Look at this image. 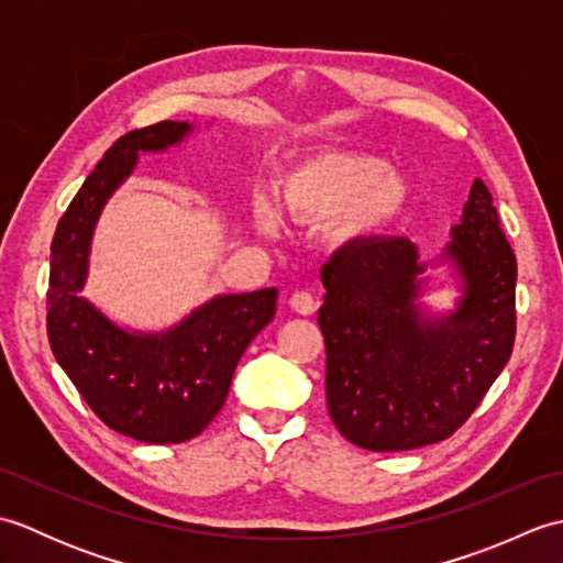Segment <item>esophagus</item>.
Wrapping results in <instances>:
<instances>
[{"label":"esophagus","instance_id":"34e87169","mask_svg":"<svg viewBox=\"0 0 563 563\" xmlns=\"http://www.w3.org/2000/svg\"><path fill=\"white\" fill-rule=\"evenodd\" d=\"M317 307H319V302L314 300L312 295L305 292V290L292 292V297H290V309H292V312H297V314H302V317L314 314Z\"/></svg>","mask_w":563,"mask_h":563}]
</instances>
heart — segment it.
<instances>
[{
  "label": "heart",
  "instance_id": "heart-1",
  "mask_svg": "<svg viewBox=\"0 0 563 563\" xmlns=\"http://www.w3.org/2000/svg\"><path fill=\"white\" fill-rule=\"evenodd\" d=\"M411 206V184L369 152H319L292 164L278 181V208L300 222L331 220L341 242H361L397 224ZM256 220L271 232L275 218L266 202Z\"/></svg>",
  "mask_w": 563,
  "mask_h": 563
}]
</instances>
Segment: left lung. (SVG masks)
I'll return each mask as SVG.
<instances>
[{"label": "left lung", "mask_w": 563, "mask_h": 563, "mask_svg": "<svg viewBox=\"0 0 563 563\" xmlns=\"http://www.w3.org/2000/svg\"><path fill=\"white\" fill-rule=\"evenodd\" d=\"M460 297L428 312V263L406 236L341 246L321 268L327 406L353 445L399 452L450 438L506 367L516 341L518 263L476 178L445 251Z\"/></svg>", "instance_id": "obj_1"}]
</instances>
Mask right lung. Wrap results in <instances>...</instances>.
Masks as SVG:
<instances>
[{
  "label": "right lung",
  "instance_id": "add662e5",
  "mask_svg": "<svg viewBox=\"0 0 563 563\" xmlns=\"http://www.w3.org/2000/svg\"><path fill=\"white\" fill-rule=\"evenodd\" d=\"M162 121L113 142L59 218L51 246L47 339L59 367L101 421L140 442L196 438L220 413L246 345L271 324L278 290L218 295L166 331L118 327L81 297L99 214L140 152H164L194 133Z\"/></svg>",
  "mask_w": 563,
  "mask_h": 563
}]
</instances>
